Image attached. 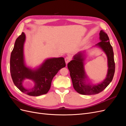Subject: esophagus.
<instances>
[{"label":"esophagus","mask_w":126,"mask_h":126,"mask_svg":"<svg viewBox=\"0 0 126 126\" xmlns=\"http://www.w3.org/2000/svg\"><path fill=\"white\" fill-rule=\"evenodd\" d=\"M64 60H65L66 63L67 64L70 61V60H71V57L70 56H67V57H66L65 59H64Z\"/></svg>","instance_id":"obj_1"}]
</instances>
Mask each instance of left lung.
Returning a JSON list of instances; mask_svg holds the SVG:
<instances>
[{
    "instance_id": "1",
    "label": "left lung",
    "mask_w": 126,
    "mask_h": 126,
    "mask_svg": "<svg viewBox=\"0 0 126 126\" xmlns=\"http://www.w3.org/2000/svg\"><path fill=\"white\" fill-rule=\"evenodd\" d=\"M99 36L101 41L96 46L102 49L108 58V69L106 78L104 81L96 85L86 82L87 76L83 66L84 57L81 52L75 55L73 60L68 63L67 66L70 71L73 87L75 90L80 94L91 95L99 93L109 85L113 79L115 71V63L112 47L110 45L107 34L101 30Z\"/></svg>"
}]
</instances>
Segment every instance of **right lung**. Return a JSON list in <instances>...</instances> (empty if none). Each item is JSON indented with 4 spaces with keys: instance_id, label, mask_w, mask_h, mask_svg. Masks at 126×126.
Instances as JSON below:
<instances>
[{
    "instance_id": "obj_1",
    "label": "right lung",
    "mask_w": 126,
    "mask_h": 126,
    "mask_svg": "<svg viewBox=\"0 0 126 126\" xmlns=\"http://www.w3.org/2000/svg\"><path fill=\"white\" fill-rule=\"evenodd\" d=\"M26 36L24 32L15 41L11 53L10 71L15 85L21 92L29 96H39L47 94L51 87L52 80L58 71L66 66L63 57L49 58L36 70L27 67L24 63V45ZM25 79H32L35 84L31 89H26L22 85Z\"/></svg>"
}]
</instances>
